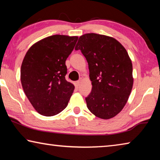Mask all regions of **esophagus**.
<instances>
[{
    "label": "esophagus",
    "instance_id": "esophagus-1",
    "mask_svg": "<svg viewBox=\"0 0 160 160\" xmlns=\"http://www.w3.org/2000/svg\"><path fill=\"white\" fill-rule=\"evenodd\" d=\"M81 81H82V79H80L79 80H78V81H76V85H78V86H79L80 85V82H81Z\"/></svg>",
    "mask_w": 160,
    "mask_h": 160
}]
</instances>
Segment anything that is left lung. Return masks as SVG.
Segmentation results:
<instances>
[{
  "label": "left lung",
  "instance_id": "obj_1",
  "mask_svg": "<svg viewBox=\"0 0 160 160\" xmlns=\"http://www.w3.org/2000/svg\"><path fill=\"white\" fill-rule=\"evenodd\" d=\"M80 50L88 63L92 88L85 97L88 109L97 117H114L125 106L133 84L129 56L117 40L90 33L78 39Z\"/></svg>",
  "mask_w": 160,
  "mask_h": 160
}]
</instances>
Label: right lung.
<instances>
[{
  "label": "right lung",
  "mask_w": 160,
  "mask_h": 160,
  "mask_svg": "<svg viewBox=\"0 0 160 160\" xmlns=\"http://www.w3.org/2000/svg\"><path fill=\"white\" fill-rule=\"evenodd\" d=\"M78 39L58 34L48 37L32 46L23 59L22 86L40 114L56 115L68 104L75 86L66 80V61Z\"/></svg>",
  "instance_id": "1"
}]
</instances>
